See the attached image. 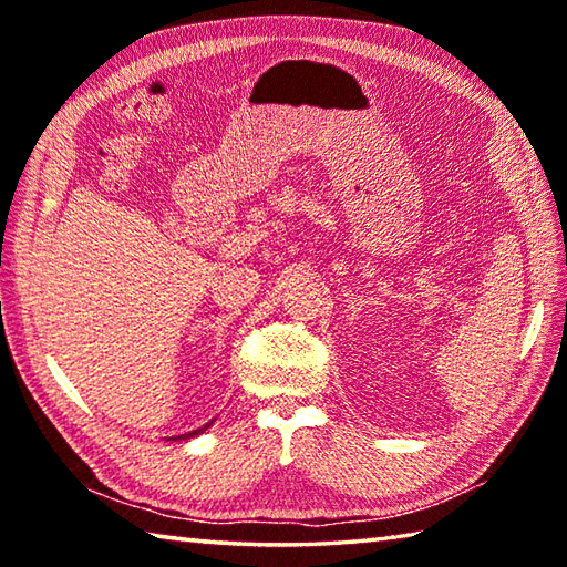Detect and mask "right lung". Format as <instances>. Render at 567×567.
Here are the masks:
<instances>
[{
  "mask_svg": "<svg viewBox=\"0 0 567 567\" xmlns=\"http://www.w3.org/2000/svg\"><path fill=\"white\" fill-rule=\"evenodd\" d=\"M205 427H209V422H207V425H205ZM205 427H203V430H205ZM203 430H195V433H189V435H179V437H192V435H197V433H203ZM175 440H177V437H175Z\"/></svg>",
  "mask_w": 567,
  "mask_h": 567,
  "instance_id": "right-lung-1",
  "label": "right lung"
}]
</instances>
